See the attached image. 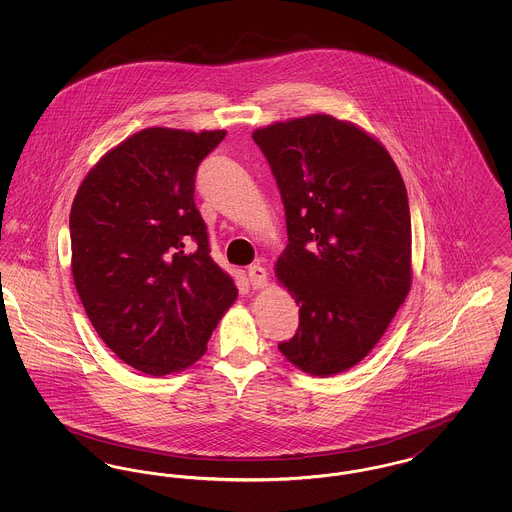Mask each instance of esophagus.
Here are the masks:
<instances>
[{"instance_id":"esophagus-1","label":"esophagus","mask_w":512,"mask_h":512,"mask_svg":"<svg viewBox=\"0 0 512 512\" xmlns=\"http://www.w3.org/2000/svg\"><path fill=\"white\" fill-rule=\"evenodd\" d=\"M247 278H249V284L259 290V288H265L267 286V270L261 265H251L247 268Z\"/></svg>"}]
</instances>
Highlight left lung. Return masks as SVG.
<instances>
[{
	"mask_svg": "<svg viewBox=\"0 0 512 512\" xmlns=\"http://www.w3.org/2000/svg\"><path fill=\"white\" fill-rule=\"evenodd\" d=\"M286 209L288 245L276 276L299 305V328L278 343L311 376L361 363L411 290V211L388 149L330 115L253 132Z\"/></svg>",
	"mask_w": 512,
	"mask_h": 512,
	"instance_id": "8db88e82",
	"label": "left lung"
}]
</instances>
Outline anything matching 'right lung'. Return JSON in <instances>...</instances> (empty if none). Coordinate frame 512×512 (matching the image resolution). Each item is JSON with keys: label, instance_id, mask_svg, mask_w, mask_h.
<instances>
[{"label": "right lung", "instance_id": "obj_1", "mask_svg": "<svg viewBox=\"0 0 512 512\" xmlns=\"http://www.w3.org/2000/svg\"><path fill=\"white\" fill-rule=\"evenodd\" d=\"M224 136L140 130L99 159L74 197L76 292L103 343L149 376L194 365L238 297L209 255L194 201L197 167Z\"/></svg>", "mask_w": 512, "mask_h": 512}]
</instances>
